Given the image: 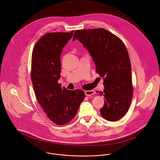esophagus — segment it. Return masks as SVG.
<instances>
[{"mask_svg":"<svg viewBox=\"0 0 160 160\" xmlns=\"http://www.w3.org/2000/svg\"><path fill=\"white\" fill-rule=\"evenodd\" d=\"M85 95L86 96H91L92 95H93L95 93V91L93 90H89V91H86L84 92Z\"/></svg>","mask_w":160,"mask_h":160,"instance_id":"obj_1","label":"esophagus"}]
</instances>
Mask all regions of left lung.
Masks as SVG:
<instances>
[{"label":"left lung","instance_id":"left-lung-1","mask_svg":"<svg viewBox=\"0 0 160 160\" xmlns=\"http://www.w3.org/2000/svg\"><path fill=\"white\" fill-rule=\"evenodd\" d=\"M78 39L86 48L103 77L105 98L101 116L108 121H117L129 110L133 95L131 65L122 40L102 28L77 30L72 41Z\"/></svg>","mask_w":160,"mask_h":160}]
</instances>
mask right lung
<instances>
[{"mask_svg":"<svg viewBox=\"0 0 160 160\" xmlns=\"http://www.w3.org/2000/svg\"><path fill=\"white\" fill-rule=\"evenodd\" d=\"M73 32L46 33L35 44L32 54L31 80L36 98L47 118L58 125L75 117L85 97L83 91H69L58 83L61 52Z\"/></svg>","mask_w":160,"mask_h":160,"instance_id":"add662e5","label":"right lung"}]
</instances>
